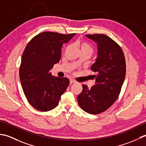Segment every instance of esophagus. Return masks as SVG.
I'll return each instance as SVG.
<instances>
[{
    "label": "esophagus",
    "instance_id": "1",
    "mask_svg": "<svg viewBox=\"0 0 146 146\" xmlns=\"http://www.w3.org/2000/svg\"><path fill=\"white\" fill-rule=\"evenodd\" d=\"M76 80H74V79H70V84H73V83H76Z\"/></svg>",
    "mask_w": 146,
    "mask_h": 146
}]
</instances>
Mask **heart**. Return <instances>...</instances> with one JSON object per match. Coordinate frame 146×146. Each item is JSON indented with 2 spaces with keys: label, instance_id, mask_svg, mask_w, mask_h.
Returning a JSON list of instances; mask_svg holds the SVG:
<instances>
[{
  "label": "heart",
  "instance_id": "1",
  "mask_svg": "<svg viewBox=\"0 0 146 146\" xmlns=\"http://www.w3.org/2000/svg\"><path fill=\"white\" fill-rule=\"evenodd\" d=\"M77 46L80 48L81 52H86L90 53L91 55L93 52V49L92 48L91 46L88 43L84 42V41H80L77 43Z\"/></svg>",
  "mask_w": 146,
  "mask_h": 146
}]
</instances>
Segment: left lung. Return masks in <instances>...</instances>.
Returning <instances> with one entry per match:
<instances>
[{"instance_id":"1","label":"left lung","mask_w":146,"mask_h":146,"mask_svg":"<svg viewBox=\"0 0 146 146\" xmlns=\"http://www.w3.org/2000/svg\"><path fill=\"white\" fill-rule=\"evenodd\" d=\"M86 36L97 43V57L91 67L97 73L96 84L90 89L83 84L77 101L83 110L96 115L106 111L117 100L125 77V59L120 46L108 36Z\"/></svg>"}]
</instances>
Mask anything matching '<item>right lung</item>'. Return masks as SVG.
<instances>
[{
	"label": "right lung",
	"mask_w": 146,
	"mask_h": 146,
	"mask_svg": "<svg viewBox=\"0 0 146 146\" xmlns=\"http://www.w3.org/2000/svg\"><path fill=\"white\" fill-rule=\"evenodd\" d=\"M75 35L41 33L26 46L19 68L20 81L26 99L38 110L55 108L69 84L67 78L54 77L50 70L60 60L63 43Z\"/></svg>",
	"instance_id": "add662e5"
}]
</instances>
